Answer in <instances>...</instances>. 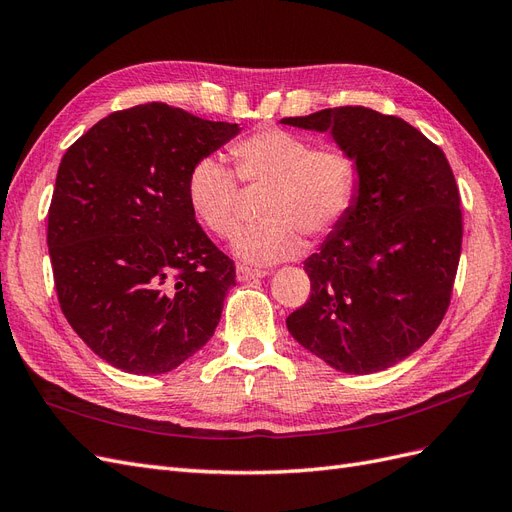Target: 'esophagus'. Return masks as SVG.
Wrapping results in <instances>:
<instances>
[{
  "label": "esophagus",
  "instance_id": "esophagus-1",
  "mask_svg": "<svg viewBox=\"0 0 512 512\" xmlns=\"http://www.w3.org/2000/svg\"><path fill=\"white\" fill-rule=\"evenodd\" d=\"M267 271H260V269H250L245 265H239L237 267V280L239 282H252V280H258V277H265Z\"/></svg>",
  "mask_w": 512,
  "mask_h": 512
}]
</instances>
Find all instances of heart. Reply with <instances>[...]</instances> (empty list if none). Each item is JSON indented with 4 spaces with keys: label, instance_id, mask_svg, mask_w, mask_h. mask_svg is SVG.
<instances>
[{
    "label": "heart",
    "instance_id": "heart-1",
    "mask_svg": "<svg viewBox=\"0 0 512 512\" xmlns=\"http://www.w3.org/2000/svg\"><path fill=\"white\" fill-rule=\"evenodd\" d=\"M237 175L265 188L258 213L265 218L232 241L235 254L252 265H273L303 252V235L320 239L344 220L356 168L346 151L316 147L280 128L260 130L230 149ZM192 213L213 235L230 237L239 226V183L218 156H203L188 175Z\"/></svg>",
    "mask_w": 512,
    "mask_h": 512
}]
</instances>
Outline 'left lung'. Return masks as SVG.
<instances>
[{"label": "left lung", "mask_w": 512, "mask_h": 512, "mask_svg": "<svg viewBox=\"0 0 512 512\" xmlns=\"http://www.w3.org/2000/svg\"><path fill=\"white\" fill-rule=\"evenodd\" d=\"M280 123L329 132L356 168L348 213L305 260L312 297L286 327L344 374L389 369L427 342L451 303L463 235L453 170L408 121L365 106Z\"/></svg>", "instance_id": "obj_1"}]
</instances>
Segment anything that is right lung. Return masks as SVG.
Listing matches in <instances>:
<instances>
[{
    "label": "right lung",
    "mask_w": 512,
    "mask_h": 512,
    "mask_svg": "<svg viewBox=\"0 0 512 512\" xmlns=\"http://www.w3.org/2000/svg\"><path fill=\"white\" fill-rule=\"evenodd\" d=\"M241 132L162 102L100 119L61 158L49 243L61 312L102 361L173 371L218 327L235 265L188 203V175Z\"/></svg>",
    "instance_id": "obj_1"
}]
</instances>
